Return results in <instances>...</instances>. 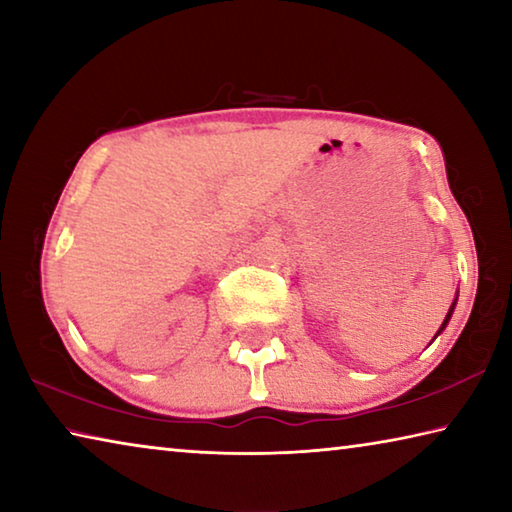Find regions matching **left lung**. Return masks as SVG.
<instances>
[{
  "mask_svg": "<svg viewBox=\"0 0 512 512\" xmlns=\"http://www.w3.org/2000/svg\"><path fill=\"white\" fill-rule=\"evenodd\" d=\"M454 307H456V300L452 302V307H449V311H447V316H445V320H443V325H440V329H438V332H436V336H438L440 332H443V329L447 327V323H449V318H452V314H454Z\"/></svg>",
  "mask_w": 512,
  "mask_h": 512,
  "instance_id": "left-lung-1",
  "label": "left lung"
}]
</instances>
